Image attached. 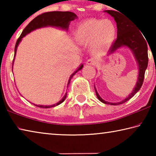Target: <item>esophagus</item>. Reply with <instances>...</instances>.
<instances>
[{"mask_svg": "<svg viewBox=\"0 0 156 156\" xmlns=\"http://www.w3.org/2000/svg\"><path fill=\"white\" fill-rule=\"evenodd\" d=\"M87 64L89 65H96V61L94 59H89L87 61Z\"/></svg>", "mask_w": 156, "mask_h": 156, "instance_id": "obj_1", "label": "esophagus"}]
</instances>
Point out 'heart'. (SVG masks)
Wrapping results in <instances>:
<instances>
[{"label":"heart","instance_id":"1","mask_svg":"<svg viewBox=\"0 0 156 156\" xmlns=\"http://www.w3.org/2000/svg\"><path fill=\"white\" fill-rule=\"evenodd\" d=\"M118 34L115 23L110 19H88L80 23L75 30V38L84 44H91L94 55L106 52L114 43Z\"/></svg>","mask_w":156,"mask_h":156}]
</instances>
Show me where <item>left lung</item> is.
<instances>
[{
  "label": "left lung",
  "instance_id": "1",
  "mask_svg": "<svg viewBox=\"0 0 156 156\" xmlns=\"http://www.w3.org/2000/svg\"><path fill=\"white\" fill-rule=\"evenodd\" d=\"M113 11V10L105 11L114 18L118 28L117 39L109 49V54L114 53L121 47L124 46L129 47L133 52L136 61L138 62L139 72L138 80H137L136 84L132 93L121 102L112 103V102L105 101L100 98L96 89H95L97 98L100 102H103L105 104L112 105H118L125 103V102L130 100L140 89L142 84H143L145 71L147 68L148 60H149L147 43L145 40L146 38L144 39V36H142L143 34H142V31L138 30V27H137L135 23L131 22L127 16H125L120 12H118L119 11Z\"/></svg>",
  "mask_w": 156,
  "mask_h": 156
}]
</instances>
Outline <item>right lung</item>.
Returning a JSON list of instances; mask_svg holds the SVG:
<instances>
[{
	"label": "right lung",
	"mask_w": 156,
	"mask_h": 156,
	"mask_svg": "<svg viewBox=\"0 0 156 156\" xmlns=\"http://www.w3.org/2000/svg\"><path fill=\"white\" fill-rule=\"evenodd\" d=\"M76 18H77V16H76L74 13L71 12H45L36 17L27 25V27H26L24 29V30L23 31V32L21 34V35L20 36L19 38H18L16 43V45H15L14 57V60H13L12 65L14 64V58L16 56V54L17 47L18 45V44L20 43V42L21 41V40H22L23 37L25 36L27 34L30 33L31 31L36 30V29L46 27V26H54V27H60V28H62V30H67L71 21L73 20L74 19H76ZM83 67V65H81L80 66V67H79L74 73H72V76H70L69 80L67 87L70 83L71 79H72L73 76L75 75V73H77L78 71L81 70ZM66 97H67V93L65 94L64 97L62 98L60 101H59L56 104L50 105V106H43V105H36V106L41 108H50V107H56L57 105L61 104L62 102H63V101L65 100Z\"/></svg>",
	"instance_id": "1"
}]
</instances>
